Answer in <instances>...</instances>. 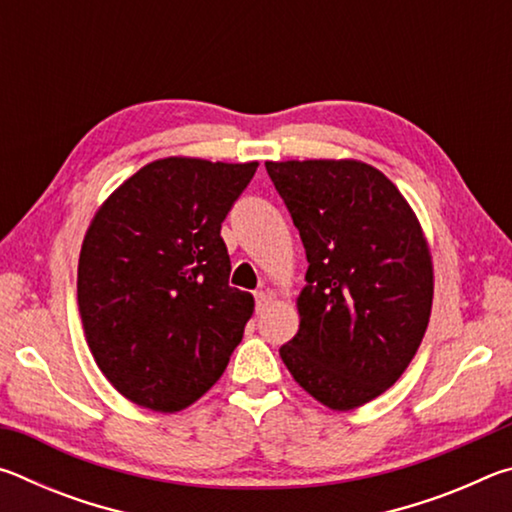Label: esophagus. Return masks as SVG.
Wrapping results in <instances>:
<instances>
[{
    "mask_svg": "<svg viewBox=\"0 0 512 512\" xmlns=\"http://www.w3.org/2000/svg\"><path fill=\"white\" fill-rule=\"evenodd\" d=\"M271 305V293L268 291H257L255 293V309H257V314H262V311Z\"/></svg>",
    "mask_w": 512,
    "mask_h": 512,
    "instance_id": "obj_1",
    "label": "esophagus"
}]
</instances>
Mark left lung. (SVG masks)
I'll use <instances>...</instances> for the list:
<instances>
[{
  "label": "left lung",
  "mask_w": 512,
  "mask_h": 512,
  "mask_svg": "<svg viewBox=\"0 0 512 512\" xmlns=\"http://www.w3.org/2000/svg\"><path fill=\"white\" fill-rule=\"evenodd\" d=\"M307 253L300 327L280 357L334 411L388 391L427 332L433 266L418 216L359 160L266 162Z\"/></svg>",
  "instance_id": "1"
}]
</instances>
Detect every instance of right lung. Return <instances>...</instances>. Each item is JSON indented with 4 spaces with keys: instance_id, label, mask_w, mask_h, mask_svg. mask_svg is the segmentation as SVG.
I'll list each match as a JSON object with an SVG mask.
<instances>
[{
    "instance_id": "add662e5",
    "label": "right lung",
    "mask_w": 512,
    "mask_h": 512,
    "mask_svg": "<svg viewBox=\"0 0 512 512\" xmlns=\"http://www.w3.org/2000/svg\"><path fill=\"white\" fill-rule=\"evenodd\" d=\"M255 171L257 162L155 160L94 214L79 311L94 361L126 400L173 413L223 375L255 300L228 284L221 223Z\"/></svg>"
}]
</instances>
